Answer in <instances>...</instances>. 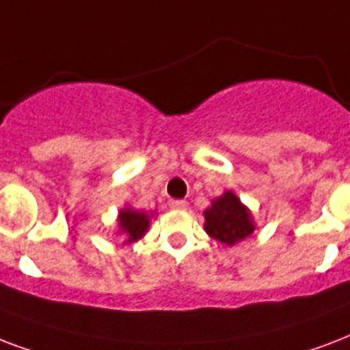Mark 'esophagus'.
<instances>
[{
    "label": "esophagus",
    "instance_id": "34e87169",
    "mask_svg": "<svg viewBox=\"0 0 350 350\" xmlns=\"http://www.w3.org/2000/svg\"><path fill=\"white\" fill-rule=\"evenodd\" d=\"M169 205H170V209H178V211H185L187 207H189V204H187L185 200H172Z\"/></svg>",
    "mask_w": 350,
    "mask_h": 350
}]
</instances>
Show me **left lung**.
I'll return each mask as SVG.
<instances>
[{
  "instance_id": "1",
  "label": "left lung",
  "mask_w": 350,
  "mask_h": 350,
  "mask_svg": "<svg viewBox=\"0 0 350 350\" xmlns=\"http://www.w3.org/2000/svg\"><path fill=\"white\" fill-rule=\"evenodd\" d=\"M204 218L205 233L226 246L239 244L257 229L252 211L233 191H224L218 198L211 200V205L204 211Z\"/></svg>"
}]
</instances>
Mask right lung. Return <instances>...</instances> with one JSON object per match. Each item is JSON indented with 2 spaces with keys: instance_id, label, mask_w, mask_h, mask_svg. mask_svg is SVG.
I'll return each mask as SVG.
<instances>
[{
  "instance_id": "1",
  "label": "right lung",
  "mask_w": 350,
  "mask_h": 350,
  "mask_svg": "<svg viewBox=\"0 0 350 350\" xmlns=\"http://www.w3.org/2000/svg\"><path fill=\"white\" fill-rule=\"evenodd\" d=\"M152 217H156V211L133 209L132 205H124L117 213V234L121 237L124 244H132L143 239L150 228Z\"/></svg>"
}]
</instances>
